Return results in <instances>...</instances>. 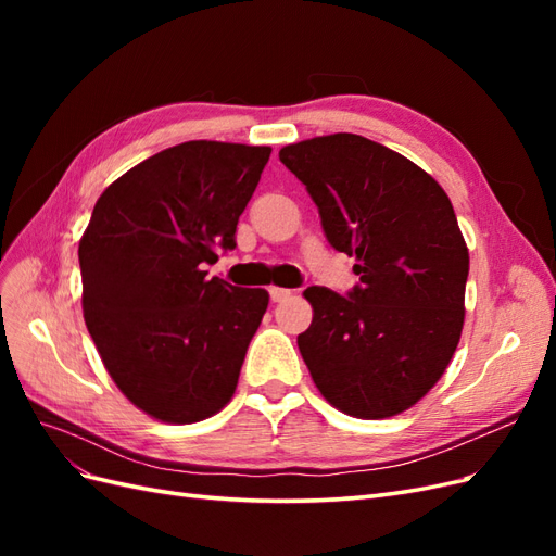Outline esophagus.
Masks as SVG:
<instances>
[{"label": "esophagus", "instance_id": "1", "mask_svg": "<svg viewBox=\"0 0 556 556\" xmlns=\"http://www.w3.org/2000/svg\"><path fill=\"white\" fill-rule=\"evenodd\" d=\"M268 294H271V301H276V304H280V301L288 299L292 294V290H285V288H271L268 290Z\"/></svg>", "mask_w": 556, "mask_h": 556}]
</instances>
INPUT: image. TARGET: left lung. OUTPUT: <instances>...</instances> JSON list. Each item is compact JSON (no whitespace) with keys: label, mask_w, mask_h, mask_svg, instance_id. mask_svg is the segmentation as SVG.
<instances>
[{"label":"left lung","mask_w":556,"mask_h":556,"mask_svg":"<svg viewBox=\"0 0 556 556\" xmlns=\"http://www.w3.org/2000/svg\"><path fill=\"white\" fill-rule=\"evenodd\" d=\"M333 250L357 257L348 296L308 288L299 350L323 396L382 419L441 380L464 327L468 248L445 190L417 164L359 134L285 146Z\"/></svg>","instance_id":"8db88e82"}]
</instances>
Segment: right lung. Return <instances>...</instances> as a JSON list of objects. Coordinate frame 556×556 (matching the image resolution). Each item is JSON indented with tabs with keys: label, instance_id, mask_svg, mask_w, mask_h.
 <instances>
[{
	"label": "right lung",
	"instance_id": "add662e5",
	"mask_svg": "<svg viewBox=\"0 0 556 556\" xmlns=\"http://www.w3.org/2000/svg\"><path fill=\"white\" fill-rule=\"evenodd\" d=\"M271 155L268 146L185 141L97 199L78 243L83 315L109 376L172 425L223 410L268 292L206 278Z\"/></svg>",
	"mask_w": 556,
	"mask_h": 556
}]
</instances>
